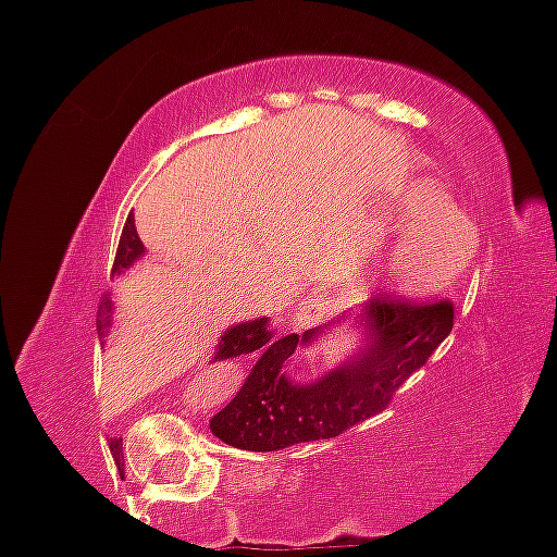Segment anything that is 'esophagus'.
<instances>
[{
	"label": "esophagus",
	"instance_id": "1",
	"mask_svg": "<svg viewBox=\"0 0 557 557\" xmlns=\"http://www.w3.org/2000/svg\"><path fill=\"white\" fill-rule=\"evenodd\" d=\"M327 314V300L322 296H309L300 304V309L296 311V317H293V322H296V330H309L319 324Z\"/></svg>",
	"mask_w": 557,
	"mask_h": 557
}]
</instances>
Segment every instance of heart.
<instances>
[{
	"label": "heart",
	"instance_id": "obj_1",
	"mask_svg": "<svg viewBox=\"0 0 557 557\" xmlns=\"http://www.w3.org/2000/svg\"><path fill=\"white\" fill-rule=\"evenodd\" d=\"M406 220L413 222L393 253V280L406 293H434L461 274L476 251V233L469 220L453 212L443 194L417 188L406 201Z\"/></svg>",
	"mask_w": 557,
	"mask_h": 557
}]
</instances>
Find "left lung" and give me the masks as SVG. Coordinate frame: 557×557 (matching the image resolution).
<instances>
[{
    "label": "left lung",
    "mask_w": 557,
    "mask_h": 557,
    "mask_svg": "<svg viewBox=\"0 0 557 557\" xmlns=\"http://www.w3.org/2000/svg\"><path fill=\"white\" fill-rule=\"evenodd\" d=\"M453 317L450 298L376 296L361 317L372 348L314 385H293L283 367L319 330L304 337L290 335L267 359H259L240 393L212 419V432L240 450L270 453L354 430L385 411L403 382L430 361L450 335Z\"/></svg>",
    "instance_id": "1"
}]
</instances>
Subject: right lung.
Segmentation results:
<instances>
[{
    "instance_id": "right-lung-1",
    "label": "right lung",
    "mask_w": 557,
    "mask_h": 557,
    "mask_svg": "<svg viewBox=\"0 0 557 557\" xmlns=\"http://www.w3.org/2000/svg\"><path fill=\"white\" fill-rule=\"evenodd\" d=\"M140 253H144V243L138 238L136 225H133V214H127L123 235H120V243H117V253H114V261H112V274L127 270ZM110 314H112V300L101 296L99 311H96V330H99V337H104V332L110 330ZM287 337L272 341V332L267 330V319H253V322L235 324V327L227 330L225 337H222L214 361L235 359V356L253 354V350L259 348H261V359H267V356H270L280 343L287 341ZM120 447H123V440H110V450H114V456L120 453Z\"/></svg>"
}]
</instances>
